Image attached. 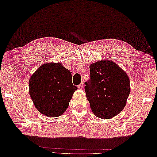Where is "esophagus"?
Listing matches in <instances>:
<instances>
[{
  "instance_id": "34e87169",
  "label": "esophagus",
  "mask_w": 157,
  "mask_h": 157,
  "mask_svg": "<svg viewBox=\"0 0 157 157\" xmlns=\"http://www.w3.org/2000/svg\"><path fill=\"white\" fill-rule=\"evenodd\" d=\"M77 86H78V89H80V90L82 89H83V83H82V82L81 83V84H80V85H78Z\"/></svg>"
}]
</instances>
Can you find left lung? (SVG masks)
<instances>
[{"instance_id":"8db88e82","label":"left lung","mask_w":157,"mask_h":157,"mask_svg":"<svg viewBox=\"0 0 157 157\" xmlns=\"http://www.w3.org/2000/svg\"><path fill=\"white\" fill-rule=\"evenodd\" d=\"M85 84L92 111L103 119L122 111L131 91L127 75L116 63L106 60L90 64V79Z\"/></svg>"}]
</instances>
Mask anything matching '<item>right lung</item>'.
Segmentation results:
<instances>
[{"label":"right lung","instance_id":"right-lung-1","mask_svg":"<svg viewBox=\"0 0 157 157\" xmlns=\"http://www.w3.org/2000/svg\"><path fill=\"white\" fill-rule=\"evenodd\" d=\"M76 89L71 71L60 63L44 64L29 81V93L34 105L40 113L49 117L64 113Z\"/></svg>","mask_w":157,"mask_h":157}]
</instances>
